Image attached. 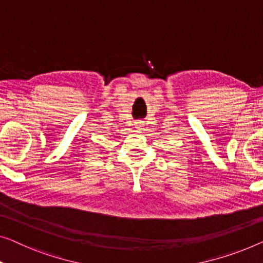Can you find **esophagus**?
Wrapping results in <instances>:
<instances>
[{"mask_svg": "<svg viewBox=\"0 0 263 263\" xmlns=\"http://www.w3.org/2000/svg\"><path fill=\"white\" fill-rule=\"evenodd\" d=\"M142 127H143L142 123H137L136 124V128H138V130H142Z\"/></svg>", "mask_w": 263, "mask_h": 263, "instance_id": "1", "label": "esophagus"}]
</instances>
